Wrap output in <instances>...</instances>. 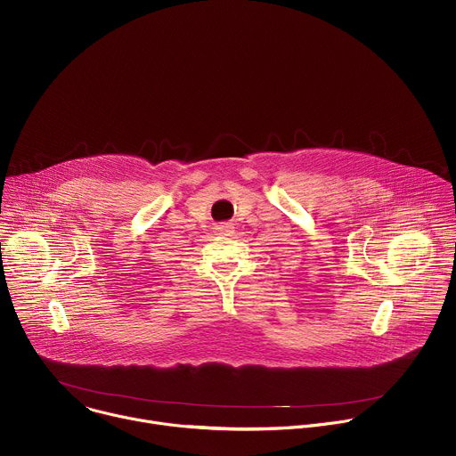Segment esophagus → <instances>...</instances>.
<instances>
[{
    "instance_id": "obj_1",
    "label": "esophagus",
    "mask_w": 456,
    "mask_h": 456,
    "mask_svg": "<svg viewBox=\"0 0 456 456\" xmlns=\"http://www.w3.org/2000/svg\"><path fill=\"white\" fill-rule=\"evenodd\" d=\"M216 232L222 234V236H231L234 232V227L231 224H222L216 227Z\"/></svg>"
}]
</instances>
